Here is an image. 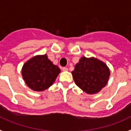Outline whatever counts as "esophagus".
I'll return each instance as SVG.
<instances>
[{"label": "esophagus", "instance_id": "esophagus-1", "mask_svg": "<svg viewBox=\"0 0 131 131\" xmlns=\"http://www.w3.org/2000/svg\"><path fill=\"white\" fill-rule=\"evenodd\" d=\"M62 70L64 71V72H66V71H68V68H66V67H63V68H62Z\"/></svg>", "mask_w": 131, "mask_h": 131}]
</instances>
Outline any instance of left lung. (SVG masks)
<instances>
[{
    "mask_svg": "<svg viewBox=\"0 0 131 131\" xmlns=\"http://www.w3.org/2000/svg\"><path fill=\"white\" fill-rule=\"evenodd\" d=\"M75 84L83 91L92 94L106 85L110 70L106 65L95 58L83 57L72 72Z\"/></svg>",
    "mask_w": 131,
    "mask_h": 131,
    "instance_id": "left-lung-1",
    "label": "left lung"
}]
</instances>
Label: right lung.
Returning <instances> with one entry per match:
<instances>
[{"label":"right lung","mask_w":131,"mask_h":131,"mask_svg":"<svg viewBox=\"0 0 131 131\" xmlns=\"http://www.w3.org/2000/svg\"><path fill=\"white\" fill-rule=\"evenodd\" d=\"M59 72L60 69L48 59L47 55L31 58L22 69L26 84L35 91H43L50 87Z\"/></svg>","instance_id":"1"}]
</instances>
